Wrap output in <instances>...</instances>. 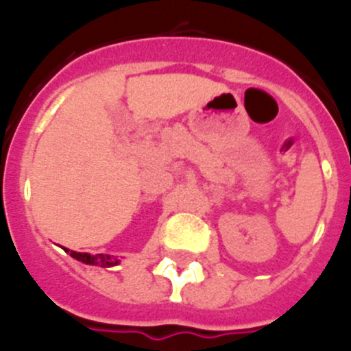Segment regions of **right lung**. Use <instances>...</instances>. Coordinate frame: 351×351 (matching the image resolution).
<instances>
[{"label":"right lung","mask_w":351,"mask_h":351,"mask_svg":"<svg viewBox=\"0 0 351 351\" xmlns=\"http://www.w3.org/2000/svg\"><path fill=\"white\" fill-rule=\"evenodd\" d=\"M66 252H69V249H66ZM69 256L78 261L85 263V265H93V266H100V268H110V266H116L119 265V259L116 258H110L109 254H88V252H76L71 251Z\"/></svg>","instance_id":"right-lung-1"}]
</instances>
